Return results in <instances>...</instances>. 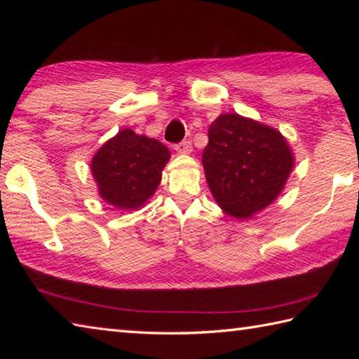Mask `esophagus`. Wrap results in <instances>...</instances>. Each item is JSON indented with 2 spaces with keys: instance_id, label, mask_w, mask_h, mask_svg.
Wrapping results in <instances>:
<instances>
[{
  "instance_id": "obj_1",
  "label": "esophagus",
  "mask_w": 359,
  "mask_h": 359,
  "mask_svg": "<svg viewBox=\"0 0 359 359\" xmlns=\"http://www.w3.org/2000/svg\"><path fill=\"white\" fill-rule=\"evenodd\" d=\"M174 149L177 151V152H180V154H189V152L193 151L191 142H189V140H184V142H180V143L175 144Z\"/></svg>"
}]
</instances>
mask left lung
<instances>
[{"label": "left lung", "mask_w": 359, "mask_h": 359, "mask_svg": "<svg viewBox=\"0 0 359 359\" xmlns=\"http://www.w3.org/2000/svg\"><path fill=\"white\" fill-rule=\"evenodd\" d=\"M202 165L219 207L242 220L276 201L294 157L274 128L239 114H222L210 125Z\"/></svg>", "instance_id": "left-lung-1"}]
</instances>
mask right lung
<instances>
[{
	"label": "right lung",
	"mask_w": 359,
	"mask_h": 359,
	"mask_svg": "<svg viewBox=\"0 0 359 359\" xmlns=\"http://www.w3.org/2000/svg\"><path fill=\"white\" fill-rule=\"evenodd\" d=\"M170 157L163 143L121 129L90 162L98 194L120 210H139L156 193Z\"/></svg>",
	"instance_id": "1"
}]
</instances>
